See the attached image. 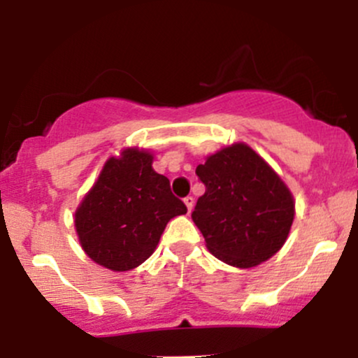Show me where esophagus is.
Listing matches in <instances>:
<instances>
[{"mask_svg": "<svg viewBox=\"0 0 358 358\" xmlns=\"http://www.w3.org/2000/svg\"><path fill=\"white\" fill-rule=\"evenodd\" d=\"M183 202H185V206H187V210H188V212H190L192 209H194V197H192V195H188V197L183 199Z\"/></svg>", "mask_w": 358, "mask_h": 358, "instance_id": "34e87169", "label": "esophagus"}]
</instances>
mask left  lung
Masks as SVG:
<instances>
[{
	"instance_id": "8db88e82",
	"label": "left lung",
	"mask_w": 358,
	"mask_h": 358,
	"mask_svg": "<svg viewBox=\"0 0 358 358\" xmlns=\"http://www.w3.org/2000/svg\"><path fill=\"white\" fill-rule=\"evenodd\" d=\"M195 173L206 194L192 219L215 258L250 268L284 246L294 221V197L253 149L243 143L224 148Z\"/></svg>"
}]
</instances>
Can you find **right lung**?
I'll return each instance as SVG.
<instances>
[{
	"label": "right lung",
	"instance_id": "add662e5",
	"mask_svg": "<svg viewBox=\"0 0 358 358\" xmlns=\"http://www.w3.org/2000/svg\"><path fill=\"white\" fill-rule=\"evenodd\" d=\"M152 155L137 148L110 158L74 214L85 253L113 272L146 262L170 219L187 214L170 180L152 170Z\"/></svg>",
	"mask_w": 358,
	"mask_h": 358
}]
</instances>
